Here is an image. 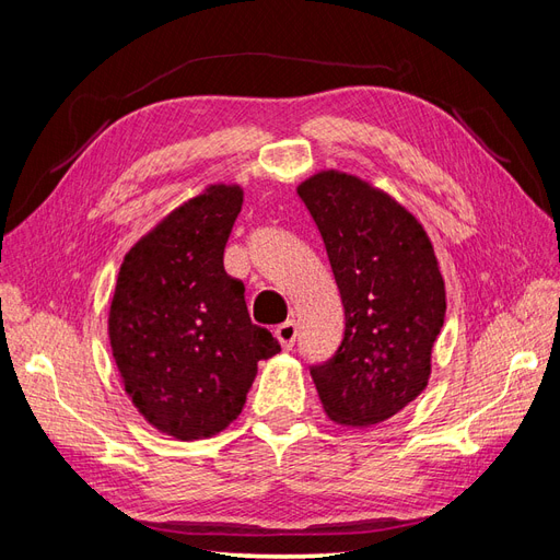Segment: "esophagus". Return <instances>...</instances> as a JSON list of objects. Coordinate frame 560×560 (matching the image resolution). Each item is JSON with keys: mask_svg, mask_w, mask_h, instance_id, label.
Here are the masks:
<instances>
[{"mask_svg": "<svg viewBox=\"0 0 560 560\" xmlns=\"http://www.w3.org/2000/svg\"><path fill=\"white\" fill-rule=\"evenodd\" d=\"M276 336H278V341L284 350H292L294 343H296V336H299L296 322H292V319L282 322V325H278V329H276Z\"/></svg>", "mask_w": 560, "mask_h": 560, "instance_id": "obj_1", "label": "esophagus"}]
</instances>
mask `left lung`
<instances>
[{
    "mask_svg": "<svg viewBox=\"0 0 560 560\" xmlns=\"http://www.w3.org/2000/svg\"><path fill=\"white\" fill-rule=\"evenodd\" d=\"M296 194L325 241L346 313L341 346L311 376L334 422L376 425L430 378L446 315L432 243L409 210L354 175L317 173Z\"/></svg>",
    "mask_w": 560,
    "mask_h": 560,
    "instance_id": "8db88e82",
    "label": "left lung"
}]
</instances>
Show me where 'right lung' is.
I'll use <instances>...</instances> for the list:
<instances>
[{
    "instance_id": "obj_1",
    "label": "right lung",
    "mask_w": 560,
    "mask_h": 560,
    "mask_svg": "<svg viewBox=\"0 0 560 560\" xmlns=\"http://www.w3.org/2000/svg\"><path fill=\"white\" fill-rule=\"evenodd\" d=\"M243 208L241 186L214 184L126 254L109 308V341L126 393L156 430L182 442L241 416L257 362L280 343L252 325L245 284L224 270Z\"/></svg>"
}]
</instances>
